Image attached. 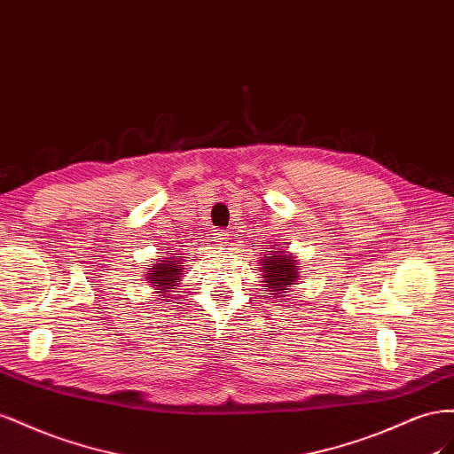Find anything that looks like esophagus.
<instances>
[{
  "mask_svg": "<svg viewBox=\"0 0 454 454\" xmlns=\"http://www.w3.org/2000/svg\"><path fill=\"white\" fill-rule=\"evenodd\" d=\"M213 241L216 243V245H224V243H228V231H224V230H213Z\"/></svg>",
  "mask_w": 454,
  "mask_h": 454,
  "instance_id": "34e87169",
  "label": "esophagus"
}]
</instances>
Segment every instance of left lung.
Here are the masks:
<instances>
[{
  "label": "left lung",
  "mask_w": 454,
  "mask_h": 454,
  "mask_svg": "<svg viewBox=\"0 0 454 454\" xmlns=\"http://www.w3.org/2000/svg\"><path fill=\"white\" fill-rule=\"evenodd\" d=\"M261 270H262V283L268 287V294H274V299H281L283 293H289L291 285H296L301 278V268L294 261V254L287 251V247L279 249V245H274V251H266L261 256Z\"/></svg>",
  "instance_id": "left-lung-1"
}]
</instances>
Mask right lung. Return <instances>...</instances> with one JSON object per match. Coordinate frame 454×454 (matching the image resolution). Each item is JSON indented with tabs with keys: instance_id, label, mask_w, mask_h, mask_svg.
Here are the masks:
<instances>
[{
	"instance_id": "add662e5",
	"label": "right lung",
	"mask_w": 454,
	"mask_h": 454,
	"mask_svg": "<svg viewBox=\"0 0 454 454\" xmlns=\"http://www.w3.org/2000/svg\"><path fill=\"white\" fill-rule=\"evenodd\" d=\"M184 258L188 256L155 258V264H152L148 271H145L146 281L155 289V293H161V301L171 299V289H176L178 281L183 279Z\"/></svg>"
}]
</instances>
